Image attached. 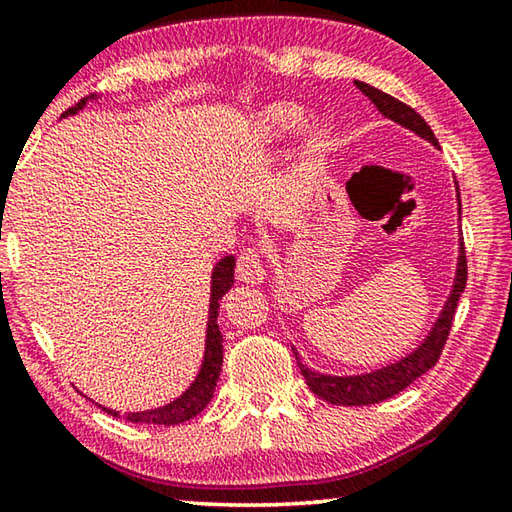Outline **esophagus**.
I'll list each match as a JSON object with an SVG mask.
<instances>
[{"label": "esophagus", "mask_w": 512, "mask_h": 512, "mask_svg": "<svg viewBox=\"0 0 512 512\" xmlns=\"http://www.w3.org/2000/svg\"><path fill=\"white\" fill-rule=\"evenodd\" d=\"M237 277H239L241 282H246V284H262L266 280V268L262 264V259H259L257 250L248 248V250H244V253L239 255Z\"/></svg>", "instance_id": "1"}]
</instances>
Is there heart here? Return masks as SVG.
Segmentation results:
<instances>
[{
    "label": "heart",
    "instance_id": "obj_1",
    "mask_svg": "<svg viewBox=\"0 0 512 512\" xmlns=\"http://www.w3.org/2000/svg\"><path fill=\"white\" fill-rule=\"evenodd\" d=\"M300 108L293 103H275L255 117V133L262 140H280L300 124Z\"/></svg>",
    "mask_w": 512,
    "mask_h": 512
}]
</instances>
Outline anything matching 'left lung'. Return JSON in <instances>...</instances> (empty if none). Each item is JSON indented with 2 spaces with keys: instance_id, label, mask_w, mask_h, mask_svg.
Returning a JSON list of instances; mask_svg holds the SVG:
<instances>
[{
  "instance_id": "left-lung-1",
  "label": "left lung",
  "mask_w": 512,
  "mask_h": 512,
  "mask_svg": "<svg viewBox=\"0 0 512 512\" xmlns=\"http://www.w3.org/2000/svg\"><path fill=\"white\" fill-rule=\"evenodd\" d=\"M354 85H357V88L372 101V106L381 112V117L391 119L393 124L406 128V131H411L413 135H418L420 140L429 142L433 149H440L436 135L431 133L429 124L413 108H409L406 103L393 99L391 94L372 88V85L363 81H354ZM456 203H458V221H461V194H458V187H456ZM465 282H467V262H465V246L461 237V241H458V262H456L452 289H449L445 305L440 309L436 323L431 325L427 336H424V339L415 345L411 352H406L404 357H400L397 361L386 363V366L368 370V372H357V375H327V372H318L314 368H309L307 363L302 361L300 352L293 348V354H296L300 372L307 381L309 391L336 406H368V404L384 402L388 397L402 393L406 386H411L415 379L422 377L424 372L436 366V361L440 357V352H443V345L449 336V329H452L454 311L458 305V298H461V293L465 291Z\"/></svg>"
}]
</instances>
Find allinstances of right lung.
Returning <instances> with one entry per match:
<instances>
[{
  "mask_svg": "<svg viewBox=\"0 0 512 512\" xmlns=\"http://www.w3.org/2000/svg\"><path fill=\"white\" fill-rule=\"evenodd\" d=\"M101 97L97 94H90V97L81 99L76 106L63 112V117L79 115V112L88 106L90 101H97ZM235 255L221 257L216 266L212 268V280H210V309H207V325H205V350H203V361L201 368H198L196 377L192 384H189L183 393H180L176 400H171L162 406H155V409L146 411H133L126 413L124 418L128 422H140V424H160V427H171V424H183L187 420L196 418L207 404H210L212 395L216 391V381L221 375L223 366V336L219 329V305L225 291L232 289L235 284ZM90 400V397H88ZM101 406V404H97ZM103 411L119 418V411L108 409V406H101Z\"/></svg>",
  "mask_w": 512,
  "mask_h": 512,
  "instance_id": "add662e5",
  "label": "right lung"
}]
</instances>
